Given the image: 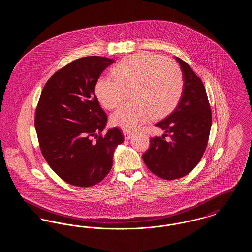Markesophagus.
I'll use <instances>...</instances> for the list:
<instances>
[{
  "mask_svg": "<svg viewBox=\"0 0 252 252\" xmlns=\"http://www.w3.org/2000/svg\"><path fill=\"white\" fill-rule=\"evenodd\" d=\"M123 134H124V137H125L126 140H129L132 136H133V133L130 131H124Z\"/></svg>",
  "mask_w": 252,
  "mask_h": 252,
  "instance_id": "34e87169",
  "label": "esophagus"
}]
</instances>
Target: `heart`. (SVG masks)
Returning <instances> with one entry per match:
<instances>
[{"label":"heart","instance_id":"heart-1","mask_svg":"<svg viewBox=\"0 0 252 252\" xmlns=\"http://www.w3.org/2000/svg\"><path fill=\"white\" fill-rule=\"evenodd\" d=\"M114 77L97 79L94 92L99 102L108 109L117 108L131 89L134 101L115 111L112 126L126 131L140 127L152 115L161 117L180 101L183 77L175 60L150 53H139L119 61L112 70Z\"/></svg>","mask_w":252,"mask_h":252}]
</instances>
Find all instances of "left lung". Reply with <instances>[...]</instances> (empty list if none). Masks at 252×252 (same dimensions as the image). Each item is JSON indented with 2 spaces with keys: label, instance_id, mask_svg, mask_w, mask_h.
I'll return each instance as SVG.
<instances>
[{
  "label": "left lung",
  "instance_id": "8db88e82",
  "mask_svg": "<svg viewBox=\"0 0 252 252\" xmlns=\"http://www.w3.org/2000/svg\"><path fill=\"white\" fill-rule=\"evenodd\" d=\"M175 59L182 72V94L176 108L155 125L164 134L151 138L150 147L143 155L147 168L168 180L182 178L196 166L212 126V111L201 79L185 61Z\"/></svg>",
  "mask_w": 252,
  "mask_h": 252
}]
</instances>
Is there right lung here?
I'll use <instances>...</instances> for the list:
<instances>
[{
  "instance_id": "add662e5",
  "label": "right lung",
  "mask_w": 252,
  "mask_h": 252,
  "mask_svg": "<svg viewBox=\"0 0 252 252\" xmlns=\"http://www.w3.org/2000/svg\"><path fill=\"white\" fill-rule=\"evenodd\" d=\"M115 60L86 57L54 73L37 104L35 127L41 153L50 167L69 184L90 187L112 167L122 132L106 128L108 118L94 92L97 79Z\"/></svg>"
}]
</instances>
